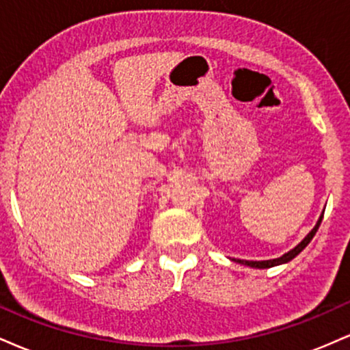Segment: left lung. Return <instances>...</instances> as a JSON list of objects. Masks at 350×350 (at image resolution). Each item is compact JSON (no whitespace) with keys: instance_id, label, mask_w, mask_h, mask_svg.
I'll return each instance as SVG.
<instances>
[{"instance_id":"8db88e82","label":"left lung","mask_w":350,"mask_h":350,"mask_svg":"<svg viewBox=\"0 0 350 350\" xmlns=\"http://www.w3.org/2000/svg\"><path fill=\"white\" fill-rule=\"evenodd\" d=\"M323 215H324V212H323V214L319 215V219H317L316 226L312 227V230L309 232V234H308L306 237H304V239L301 240V242H299L298 245H296V247L293 248V250H290L288 253H284V255H281L280 258H273V260H260V262H253V260H239V258H232V260H234V262H237V263H240V265H247V267H252V268H260V270H263V268L278 267V265H283V263L291 262V260L295 258L296 255H299V253L303 252L304 248H306V245H308L309 242H311L312 237L316 235L317 228H319L321 222H323Z\"/></svg>"}]
</instances>
